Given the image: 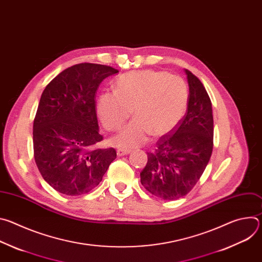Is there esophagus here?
<instances>
[{"instance_id": "34e87169", "label": "esophagus", "mask_w": 262, "mask_h": 262, "mask_svg": "<svg viewBox=\"0 0 262 262\" xmlns=\"http://www.w3.org/2000/svg\"><path fill=\"white\" fill-rule=\"evenodd\" d=\"M130 152V150H125V149H118L117 150V156L118 157H123V156H126Z\"/></svg>"}]
</instances>
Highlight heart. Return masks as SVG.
I'll list each match as a JSON object with an SVG mask.
<instances>
[{"label": "heart", "mask_w": 262, "mask_h": 262, "mask_svg": "<svg viewBox=\"0 0 262 262\" xmlns=\"http://www.w3.org/2000/svg\"><path fill=\"white\" fill-rule=\"evenodd\" d=\"M189 90L182 79L164 71L142 70L122 74L115 91H104L97 101L102 126L117 130L132 115L135 119L112 139V144L132 149L152 137L171 132L186 110Z\"/></svg>", "instance_id": "1"}]
</instances>
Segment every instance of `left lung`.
I'll list each match as a JSON object with an SVG mask.
<instances>
[{
  "mask_svg": "<svg viewBox=\"0 0 262 262\" xmlns=\"http://www.w3.org/2000/svg\"><path fill=\"white\" fill-rule=\"evenodd\" d=\"M189 101L184 116L162 136L141 171V183L152 195L175 200L192 191L203 174L213 147V117L210 98L201 81L185 69Z\"/></svg>",
  "mask_w": 262,
  "mask_h": 262,
  "instance_id": "8db88e82",
  "label": "left lung"
}]
</instances>
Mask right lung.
Returning a JSON list of instances; mask_svg holds the SVG:
<instances>
[{"instance_id": "obj_1", "label": "right lung", "mask_w": 262, "mask_h": 262, "mask_svg": "<svg viewBox=\"0 0 262 262\" xmlns=\"http://www.w3.org/2000/svg\"><path fill=\"white\" fill-rule=\"evenodd\" d=\"M118 70L94 63L76 64L43 90L33 123L34 159L43 179L57 192L80 196L101 181L116 157L100 149L95 93Z\"/></svg>"}]
</instances>
